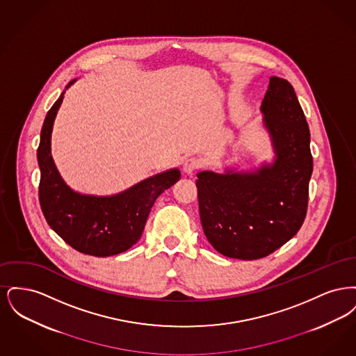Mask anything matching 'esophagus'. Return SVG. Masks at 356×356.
Segmentation results:
<instances>
[{"label": "esophagus", "instance_id": "obj_1", "mask_svg": "<svg viewBox=\"0 0 356 356\" xmlns=\"http://www.w3.org/2000/svg\"><path fill=\"white\" fill-rule=\"evenodd\" d=\"M202 167V163L197 157H188L186 161H184V165H183V170L186 173H192L196 170H199Z\"/></svg>", "mask_w": 356, "mask_h": 356}]
</instances>
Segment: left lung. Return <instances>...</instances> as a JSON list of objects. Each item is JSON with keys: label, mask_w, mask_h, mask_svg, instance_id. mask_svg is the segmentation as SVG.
I'll list each match as a JSON object with an SVG mask.
<instances>
[{"label": "left lung", "mask_w": 356, "mask_h": 356, "mask_svg": "<svg viewBox=\"0 0 356 356\" xmlns=\"http://www.w3.org/2000/svg\"><path fill=\"white\" fill-rule=\"evenodd\" d=\"M276 161L254 173H197L204 234L224 256L266 257L298 234L305 222L312 175L309 129L293 86L271 77L261 102Z\"/></svg>", "instance_id": "left-lung-1"}]
</instances>
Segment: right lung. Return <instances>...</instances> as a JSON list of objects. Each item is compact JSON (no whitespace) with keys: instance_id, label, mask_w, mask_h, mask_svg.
Wrapping results in <instances>:
<instances>
[{"instance_id":"add662e5","label":"right lung","mask_w":356,"mask_h":356,"mask_svg":"<svg viewBox=\"0 0 356 356\" xmlns=\"http://www.w3.org/2000/svg\"><path fill=\"white\" fill-rule=\"evenodd\" d=\"M63 99L64 92L45 118L37 149L41 211L51 229L76 251L97 257L121 254L141 237L154 200L180 179V172L156 175L111 197L73 192L57 172L51 154V127Z\"/></svg>"}]
</instances>
